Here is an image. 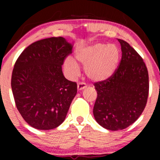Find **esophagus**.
I'll return each instance as SVG.
<instances>
[{"label":"esophagus","instance_id":"34e87169","mask_svg":"<svg viewBox=\"0 0 160 160\" xmlns=\"http://www.w3.org/2000/svg\"><path fill=\"white\" fill-rule=\"evenodd\" d=\"M85 88H86V83H84V82H79L78 84V91H81L82 89H85Z\"/></svg>","mask_w":160,"mask_h":160}]
</instances>
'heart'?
Masks as SVG:
<instances>
[{
	"instance_id": "1",
	"label": "heart",
	"mask_w": 160,
	"mask_h": 160,
	"mask_svg": "<svg viewBox=\"0 0 160 160\" xmlns=\"http://www.w3.org/2000/svg\"><path fill=\"white\" fill-rule=\"evenodd\" d=\"M75 58L85 66L87 77L94 82H103L113 76L120 58V50L116 45L96 43L79 49ZM65 69L72 77L80 72V66L73 58L67 57Z\"/></svg>"
}]
</instances>
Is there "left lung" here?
Wrapping results in <instances>:
<instances>
[{
  "label": "left lung",
  "instance_id": "1",
  "mask_svg": "<svg viewBox=\"0 0 160 160\" xmlns=\"http://www.w3.org/2000/svg\"><path fill=\"white\" fill-rule=\"evenodd\" d=\"M122 58L113 76L95 82L97 98L93 108L96 122L106 129L117 131L138 120L149 93L148 71L142 58L127 42L118 39Z\"/></svg>",
  "mask_w": 160,
  "mask_h": 160
}]
</instances>
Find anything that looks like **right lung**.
I'll list each match as a JSON object with an SVG mask.
<instances>
[{"mask_svg": "<svg viewBox=\"0 0 160 160\" xmlns=\"http://www.w3.org/2000/svg\"><path fill=\"white\" fill-rule=\"evenodd\" d=\"M73 45L64 38H49L29 45L16 60L11 87L18 111L33 128L49 130L67 116L78 86L68 80L62 65Z\"/></svg>", "mask_w": 160, "mask_h": 160, "instance_id": "right-lung-1", "label": "right lung"}]
</instances>
